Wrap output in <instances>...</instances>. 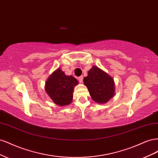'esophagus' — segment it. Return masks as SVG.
<instances>
[{
  "label": "esophagus",
  "instance_id": "obj_1",
  "mask_svg": "<svg viewBox=\"0 0 158 158\" xmlns=\"http://www.w3.org/2000/svg\"><path fill=\"white\" fill-rule=\"evenodd\" d=\"M78 81L79 82H80V83H82V81H83V76H80V77H78Z\"/></svg>",
  "mask_w": 158,
  "mask_h": 158
}]
</instances>
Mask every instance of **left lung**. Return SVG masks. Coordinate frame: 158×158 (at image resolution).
<instances>
[{
    "mask_svg": "<svg viewBox=\"0 0 158 158\" xmlns=\"http://www.w3.org/2000/svg\"><path fill=\"white\" fill-rule=\"evenodd\" d=\"M84 83L87 87L91 98L98 103H107L114 95L113 78L106 72L94 66L84 78Z\"/></svg>",
    "mask_w": 158,
    "mask_h": 158,
    "instance_id": "left-lung-1",
    "label": "left lung"
}]
</instances>
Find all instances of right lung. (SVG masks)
<instances>
[{
    "label": "right lung",
    "mask_w": 158,
    "mask_h": 158,
    "mask_svg": "<svg viewBox=\"0 0 158 158\" xmlns=\"http://www.w3.org/2000/svg\"><path fill=\"white\" fill-rule=\"evenodd\" d=\"M78 82L72 76H66L59 68L54 71L45 82V91L55 104L60 106L69 105L73 100L74 87Z\"/></svg>",
    "instance_id": "1"
}]
</instances>
